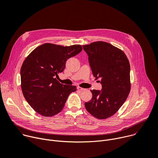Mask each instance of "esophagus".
I'll list each match as a JSON object with an SVG mask.
<instances>
[{
    "mask_svg": "<svg viewBox=\"0 0 158 158\" xmlns=\"http://www.w3.org/2000/svg\"><path fill=\"white\" fill-rule=\"evenodd\" d=\"M77 89L79 90V91H83V90H85V88H81V87H80V86H77Z\"/></svg>",
    "mask_w": 158,
    "mask_h": 158,
    "instance_id": "34e87169",
    "label": "esophagus"
}]
</instances>
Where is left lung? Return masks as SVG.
<instances>
[{"mask_svg": "<svg viewBox=\"0 0 158 158\" xmlns=\"http://www.w3.org/2000/svg\"><path fill=\"white\" fill-rule=\"evenodd\" d=\"M83 49L88 55L93 76L100 79L102 85L101 91L91 90L92 98L85 102L86 109L97 119L109 118L119 110L129 95V60L121 49L106 42H94L83 45Z\"/></svg>", "mask_w": 158, "mask_h": 158, "instance_id": "8db88e82", "label": "left lung"}]
</instances>
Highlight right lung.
Returning <instances> with one entry per match:
<instances>
[{
  "mask_svg": "<svg viewBox=\"0 0 158 158\" xmlns=\"http://www.w3.org/2000/svg\"><path fill=\"white\" fill-rule=\"evenodd\" d=\"M81 45L63 46L45 43L37 47L21 67V87L23 96L36 112L52 117L64 109L76 86L65 85L57 79L64 71L67 60L82 51Z\"/></svg>",
  "mask_w": 158,
  "mask_h": 158,
  "instance_id": "right-lung-1",
  "label": "right lung"
}]
</instances>
